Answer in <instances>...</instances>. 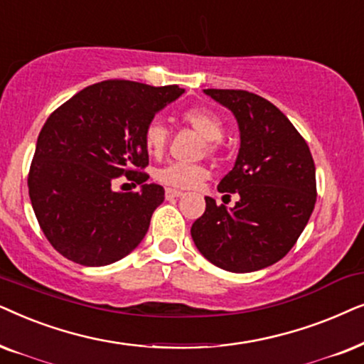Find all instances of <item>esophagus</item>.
Wrapping results in <instances>:
<instances>
[{
  "label": "esophagus",
  "mask_w": 364,
  "mask_h": 364,
  "mask_svg": "<svg viewBox=\"0 0 364 364\" xmlns=\"http://www.w3.org/2000/svg\"><path fill=\"white\" fill-rule=\"evenodd\" d=\"M164 195H166V200H171V198L183 196V195H185V193L179 191V190H173V188H166V191H164Z\"/></svg>",
  "instance_id": "esophagus-1"
}]
</instances>
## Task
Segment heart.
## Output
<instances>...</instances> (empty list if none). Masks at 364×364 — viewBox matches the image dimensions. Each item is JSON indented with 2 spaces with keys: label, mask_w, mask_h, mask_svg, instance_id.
Returning a JSON list of instances; mask_svg holds the SVG:
<instances>
[{
  "label": "heart",
  "mask_w": 364,
  "mask_h": 364,
  "mask_svg": "<svg viewBox=\"0 0 364 364\" xmlns=\"http://www.w3.org/2000/svg\"><path fill=\"white\" fill-rule=\"evenodd\" d=\"M181 119L196 129L203 138L210 141V148L215 149L218 141L225 134V121L220 114L205 106H191L181 111ZM169 139V129L159 118H151L143 128V144L146 151L153 156H161L166 149ZM210 176L206 166L203 164H188V163H169L164 168L156 171L158 181L174 188H193L203 179Z\"/></svg>",
  "instance_id": "heart-1"
}]
</instances>
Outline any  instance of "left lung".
<instances>
[{
  "mask_svg": "<svg viewBox=\"0 0 364 364\" xmlns=\"http://www.w3.org/2000/svg\"><path fill=\"white\" fill-rule=\"evenodd\" d=\"M236 116L241 146L218 191L238 193L226 210L205 198L193 223L196 248L218 268L250 273L276 263L296 243L316 203V171L306 141L268 100L245 90H205Z\"/></svg>",
  "mask_w": 364,
  "mask_h": 364,
  "instance_id": "obj_1",
  "label": "left lung"
}]
</instances>
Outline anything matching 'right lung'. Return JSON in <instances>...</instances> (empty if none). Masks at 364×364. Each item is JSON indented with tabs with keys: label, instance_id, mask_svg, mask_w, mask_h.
Here are the masks:
<instances>
[{
	"label": "right lung",
	"instance_id": "1",
	"mask_svg": "<svg viewBox=\"0 0 364 364\" xmlns=\"http://www.w3.org/2000/svg\"><path fill=\"white\" fill-rule=\"evenodd\" d=\"M185 93L176 85L149 86L106 80L81 90L46 119L28 173L36 220L53 248L83 266L124 258L146 235L164 200L149 178L143 128L159 109ZM143 184L116 193L114 177Z\"/></svg>",
	"mask_w": 364,
	"mask_h": 364
}]
</instances>
